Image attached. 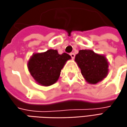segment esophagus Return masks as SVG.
<instances>
[{
    "instance_id": "34e87169",
    "label": "esophagus",
    "mask_w": 127,
    "mask_h": 127,
    "mask_svg": "<svg viewBox=\"0 0 127 127\" xmlns=\"http://www.w3.org/2000/svg\"><path fill=\"white\" fill-rule=\"evenodd\" d=\"M70 57H71V58H72L73 60L75 58V54H74V53H70Z\"/></svg>"
}]
</instances>
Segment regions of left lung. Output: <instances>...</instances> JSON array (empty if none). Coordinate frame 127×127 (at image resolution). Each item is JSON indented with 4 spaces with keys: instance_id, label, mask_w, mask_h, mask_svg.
I'll return each instance as SVG.
<instances>
[{
    "instance_id": "1",
    "label": "left lung",
    "mask_w": 127,
    "mask_h": 127,
    "mask_svg": "<svg viewBox=\"0 0 127 127\" xmlns=\"http://www.w3.org/2000/svg\"><path fill=\"white\" fill-rule=\"evenodd\" d=\"M75 61L89 84H97L108 74L109 63L107 58L92 50H80L75 57Z\"/></svg>"
}]
</instances>
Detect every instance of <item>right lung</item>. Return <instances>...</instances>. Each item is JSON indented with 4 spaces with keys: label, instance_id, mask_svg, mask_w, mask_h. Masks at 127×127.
<instances>
[{
    "label": "right lung",
    "instance_id": "right-lung-1",
    "mask_svg": "<svg viewBox=\"0 0 127 127\" xmlns=\"http://www.w3.org/2000/svg\"><path fill=\"white\" fill-rule=\"evenodd\" d=\"M70 58L66 53L59 54L57 50L49 49L43 53L34 54L29 60L28 68L39 85L50 86L58 80L61 70Z\"/></svg>",
    "mask_w": 127,
    "mask_h": 127
}]
</instances>
